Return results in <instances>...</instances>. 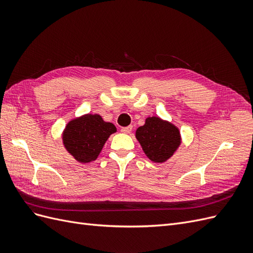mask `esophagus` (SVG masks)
Returning a JSON list of instances; mask_svg holds the SVG:
<instances>
[{"mask_svg": "<svg viewBox=\"0 0 253 253\" xmlns=\"http://www.w3.org/2000/svg\"><path fill=\"white\" fill-rule=\"evenodd\" d=\"M132 126H125V127H122L121 128V132L122 133H125V134H129L132 132Z\"/></svg>", "mask_w": 253, "mask_h": 253, "instance_id": "34e87169", "label": "esophagus"}]
</instances>
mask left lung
<instances>
[{"label":"left lung","mask_w":253,"mask_h":253,"mask_svg":"<svg viewBox=\"0 0 253 253\" xmlns=\"http://www.w3.org/2000/svg\"><path fill=\"white\" fill-rule=\"evenodd\" d=\"M135 136L147 157L158 164L171 158L181 143L178 127L156 116L145 119L144 125L136 129Z\"/></svg>","instance_id":"1"}]
</instances>
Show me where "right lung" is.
<instances>
[{"mask_svg":"<svg viewBox=\"0 0 253 253\" xmlns=\"http://www.w3.org/2000/svg\"><path fill=\"white\" fill-rule=\"evenodd\" d=\"M117 128L98 114H85L70 120L62 132L64 148L81 164L94 162L109 137Z\"/></svg>","mask_w":253,"mask_h":253,"instance_id":"right-lung-1","label":"right lung"}]
</instances>
